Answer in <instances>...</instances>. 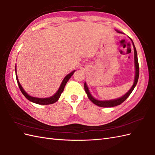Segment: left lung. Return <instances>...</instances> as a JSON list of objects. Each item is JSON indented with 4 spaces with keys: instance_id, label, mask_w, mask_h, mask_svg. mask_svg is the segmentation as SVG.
<instances>
[{
    "instance_id": "1",
    "label": "left lung",
    "mask_w": 155,
    "mask_h": 155,
    "mask_svg": "<svg viewBox=\"0 0 155 155\" xmlns=\"http://www.w3.org/2000/svg\"><path fill=\"white\" fill-rule=\"evenodd\" d=\"M119 33H120V31H118ZM132 41V40H131ZM133 42V41H132ZM133 45H134V59H135V81H134V84L133 85V86L131 87V88L129 90V91L125 94L124 96H123L122 97L120 98L117 99H115V100H105V101H100V100H96L95 98H94L92 97V96L91 94L90 93L88 88L86 86V82H84V90L86 94L88 95V98L91 100V101H92L93 103L96 105L100 106V107H114L118 105H120L121 103H123L125 100H126L129 96L131 94V93L132 92V91H134V88L135 87V86L137 83L138 79H139V63H138V59H137V51L135 49V47L134 45V42H133Z\"/></svg>"
}]
</instances>
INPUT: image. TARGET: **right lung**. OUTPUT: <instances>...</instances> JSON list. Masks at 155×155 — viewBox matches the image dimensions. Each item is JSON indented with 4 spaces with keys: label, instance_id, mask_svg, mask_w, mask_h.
Returning <instances> with one entry per match:
<instances>
[{
    "label": "right lung",
    "instance_id": "obj_1",
    "mask_svg": "<svg viewBox=\"0 0 155 155\" xmlns=\"http://www.w3.org/2000/svg\"><path fill=\"white\" fill-rule=\"evenodd\" d=\"M74 72H75V71H73V72H71V73L67 74V76L64 77V78L63 79V81L62 82V83H61L60 87L58 90V91L56 92V94L55 95H53L51 97H49V98H35V97H31L30 96H29L27 93L24 91V89L22 88V87H21V86L20 84L18 79V77H17L16 69V81L18 82V84L20 91L28 100H30V101H31L32 102H34L35 104H41V105H48V104H51L55 103V102L57 101V100H58V99L59 98V97L61 94V93H62L63 91H64V86H65L67 81L69 80V78L71 77L72 75L74 74Z\"/></svg>",
    "mask_w": 155,
    "mask_h": 155
}]
</instances>
